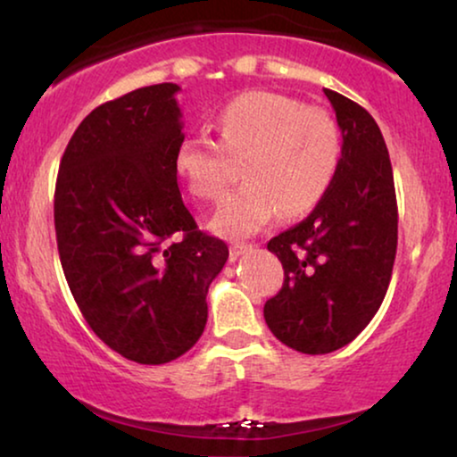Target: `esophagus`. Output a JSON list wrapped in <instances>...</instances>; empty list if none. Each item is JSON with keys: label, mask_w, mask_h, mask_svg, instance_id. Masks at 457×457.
Wrapping results in <instances>:
<instances>
[{"label": "esophagus", "mask_w": 457, "mask_h": 457, "mask_svg": "<svg viewBox=\"0 0 457 457\" xmlns=\"http://www.w3.org/2000/svg\"><path fill=\"white\" fill-rule=\"evenodd\" d=\"M248 251H253V245H245V242H234V245L229 246V257H232V261H234V259L242 257V254L248 253Z\"/></svg>", "instance_id": "34e87169"}]
</instances>
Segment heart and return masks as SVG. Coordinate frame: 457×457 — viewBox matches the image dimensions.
<instances>
[{
    "label": "heart",
    "instance_id": "obj_1",
    "mask_svg": "<svg viewBox=\"0 0 457 457\" xmlns=\"http://www.w3.org/2000/svg\"><path fill=\"white\" fill-rule=\"evenodd\" d=\"M219 145L187 137L178 145L173 169L192 196L217 200L225 190L229 156H245L246 181L223 200L212 229L229 238L257 234L273 217L295 219L320 204L337 179L343 158L338 125L321 108L276 91H246L217 114Z\"/></svg>",
    "mask_w": 457,
    "mask_h": 457
}]
</instances>
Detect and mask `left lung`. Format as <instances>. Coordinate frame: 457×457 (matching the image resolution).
I'll list each match as a JSON object with an SVG mask.
<instances>
[{
    "mask_svg": "<svg viewBox=\"0 0 457 457\" xmlns=\"http://www.w3.org/2000/svg\"><path fill=\"white\" fill-rule=\"evenodd\" d=\"M337 112L343 158L312 215L267 242L284 267L265 303L273 337L307 355L349 345L385 301L397 253V198L380 127L357 102L324 89Z\"/></svg>",
    "mask_w": 457,
    "mask_h": 457,
    "instance_id": "1",
    "label": "left lung"
}]
</instances>
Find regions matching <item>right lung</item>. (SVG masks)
<instances>
[{
  "instance_id": "right-lung-1",
  "label": "right lung",
  "mask_w": 457,
  "mask_h": 457,
  "mask_svg": "<svg viewBox=\"0 0 457 457\" xmlns=\"http://www.w3.org/2000/svg\"><path fill=\"white\" fill-rule=\"evenodd\" d=\"M178 91L150 85L91 111L66 145L54 196L60 263L85 321L145 366L196 345L206 292L229 257L181 200Z\"/></svg>"
}]
</instances>
